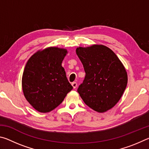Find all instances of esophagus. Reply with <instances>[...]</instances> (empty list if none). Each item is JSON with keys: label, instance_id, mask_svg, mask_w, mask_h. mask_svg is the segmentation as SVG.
<instances>
[{"label": "esophagus", "instance_id": "esophagus-1", "mask_svg": "<svg viewBox=\"0 0 149 149\" xmlns=\"http://www.w3.org/2000/svg\"><path fill=\"white\" fill-rule=\"evenodd\" d=\"M72 85L73 86V87H74V89H75V88L77 87V83H76V82L74 81V82H72Z\"/></svg>", "mask_w": 149, "mask_h": 149}]
</instances>
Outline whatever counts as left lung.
<instances>
[{
  "instance_id": "1",
  "label": "left lung",
  "mask_w": 149,
  "mask_h": 149,
  "mask_svg": "<svg viewBox=\"0 0 149 149\" xmlns=\"http://www.w3.org/2000/svg\"><path fill=\"white\" fill-rule=\"evenodd\" d=\"M76 54L85 76L77 92L88 107L98 112L114 107L127 86L124 66L112 50L104 45L79 47Z\"/></svg>"
}]
</instances>
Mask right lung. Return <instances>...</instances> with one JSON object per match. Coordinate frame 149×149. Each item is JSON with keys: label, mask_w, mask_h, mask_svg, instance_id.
<instances>
[{"label": "right lung", "mask_w": 149, "mask_h": 149, "mask_svg": "<svg viewBox=\"0 0 149 149\" xmlns=\"http://www.w3.org/2000/svg\"><path fill=\"white\" fill-rule=\"evenodd\" d=\"M67 50L50 47L30 58L22 76L24 94L30 104L40 112H49L64 100L73 87L62 66Z\"/></svg>", "instance_id": "obj_1"}]
</instances>
